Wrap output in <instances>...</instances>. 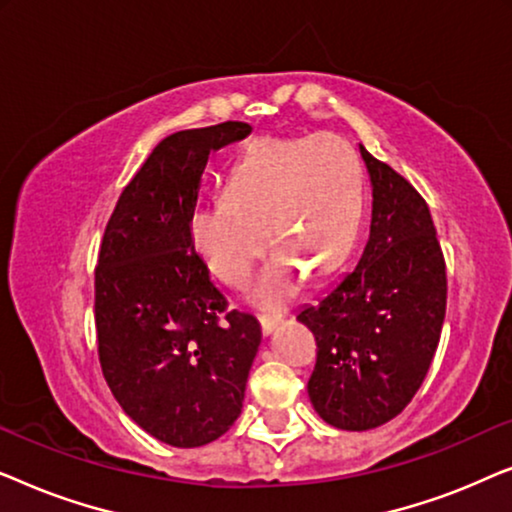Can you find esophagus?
<instances>
[{"label":"esophagus","mask_w":512,"mask_h":512,"mask_svg":"<svg viewBox=\"0 0 512 512\" xmlns=\"http://www.w3.org/2000/svg\"><path fill=\"white\" fill-rule=\"evenodd\" d=\"M258 321H261L263 333L268 335V333L275 331V326L279 324V321H282V314H261V317H258Z\"/></svg>","instance_id":"esophagus-1"}]
</instances>
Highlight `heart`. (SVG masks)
<instances>
[{
	"label": "heart",
	"instance_id": "b5f03b06",
	"mask_svg": "<svg viewBox=\"0 0 512 512\" xmlns=\"http://www.w3.org/2000/svg\"><path fill=\"white\" fill-rule=\"evenodd\" d=\"M356 221L359 177L340 139H261L230 167L221 198L191 209L188 235L216 275L240 286L261 254L265 230L275 254L261 270L254 300L282 307L296 296L305 268L324 275L347 256Z\"/></svg>",
	"mask_w": 512,
	"mask_h": 512
}]
</instances>
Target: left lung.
I'll use <instances>...</instances> for the list:
<instances>
[{"mask_svg":"<svg viewBox=\"0 0 512 512\" xmlns=\"http://www.w3.org/2000/svg\"><path fill=\"white\" fill-rule=\"evenodd\" d=\"M359 151L373 186L368 242L359 263L298 312L317 340L307 394L342 431L401 415L429 373L447 305L445 258L424 198Z\"/></svg>","mask_w":512,"mask_h":512,"instance_id":"8db88e82","label":"left lung"}]
</instances>
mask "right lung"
Here are the masks:
<instances>
[{
    "mask_svg": "<svg viewBox=\"0 0 512 512\" xmlns=\"http://www.w3.org/2000/svg\"><path fill=\"white\" fill-rule=\"evenodd\" d=\"M249 135V123L226 121L165 137L123 188L97 256L104 380L132 422L172 447L235 424L261 345V324L228 310L188 235L209 153Z\"/></svg>",
    "mask_w": 512,
    "mask_h": 512,
    "instance_id": "right-lung-1",
    "label": "right lung"
}]
</instances>
